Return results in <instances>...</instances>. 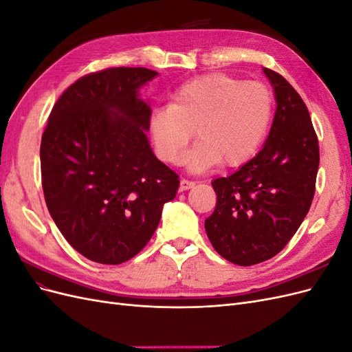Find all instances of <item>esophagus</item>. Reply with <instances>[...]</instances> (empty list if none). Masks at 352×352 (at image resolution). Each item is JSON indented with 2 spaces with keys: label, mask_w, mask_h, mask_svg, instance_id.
Here are the masks:
<instances>
[{
  "label": "esophagus",
  "mask_w": 352,
  "mask_h": 352,
  "mask_svg": "<svg viewBox=\"0 0 352 352\" xmlns=\"http://www.w3.org/2000/svg\"><path fill=\"white\" fill-rule=\"evenodd\" d=\"M195 180H189V179H180V190H186L195 186Z\"/></svg>",
  "instance_id": "esophagus-1"
}]
</instances>
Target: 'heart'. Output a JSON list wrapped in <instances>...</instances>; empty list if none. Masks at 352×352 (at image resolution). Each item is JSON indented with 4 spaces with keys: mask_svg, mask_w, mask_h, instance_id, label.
<instances>
[{
    "mask_svg": "<svg viewBox=\"0 0 352 352\" xmlns=\"http://www.w3.org/2000/svg\"><path fill=\"white\" fill-rule=\"evenodd\" d=\"M274 98L269 87L225 73H211L184 83L172 95V104L157 107L150 132L158 157L180 164L195 135L199 140L186 164L194 172L223 163L239 166L251 158L273 119Z\"/></svg>",
    "mask_w": 352,
    "mask_h": 352,
    "instance_id": "1",
    "label": "heart"
}]
</instances>
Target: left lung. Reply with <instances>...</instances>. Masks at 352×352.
Returning a JSON list of instances; mask_svg holds the SVG:
<instances>
[{"label": "left lung", "instance_id": "8db88e82", "mask_svg": "<svg viewBox=\"0 0 352 352\" xmlns=\"http://www.w3.org/2000/svg\"><path fill=\"white\" fill-rule=\"evenodd\" d=\"M278 109L261 151L228 177L212 180L217 195L206 232L228 261L254 265L291 241L311 207L320 154L310 113L292 85L264 69Z\"/></svg>", "mask_w": 352, "mask_h": 352}]
</instances>
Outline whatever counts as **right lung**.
<instances>
[{"mask_svg":"<svg viewBox=\"0 0 352 352\" xmlns=\"http://www.w3.org/2000/svg\"><path fill=\"white\" fill-rule=\"evenodd\" d=\"M145 67L85 74L61 94L41 141L42 189L63 236L83 257L120 264L140 252L176 197L179 176L148 144Z\"/></svg>","mask_w":352,"mask_h":352,"instance_id":"1","label":"right lung"}]
</instances>
